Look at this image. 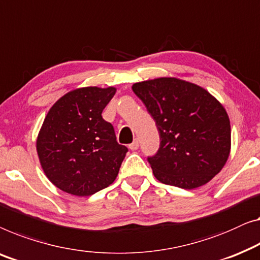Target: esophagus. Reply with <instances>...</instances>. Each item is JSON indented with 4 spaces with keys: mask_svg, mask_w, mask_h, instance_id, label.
Returning a JSON list of instances; mask_svg holds the SVG:
<instances>
[{
    "mask_svg": "<svg viewBox=\"0 0 260 260\" xmlns=\"http://www.w3.org/2000/svg\"><path fill=\"white\" fill-rule=\"evenodd\" d=\"M138 146H139L138 139H135V141H134L133 143H131V144H129V149H130V150H137Z\"/></svg>",
    "mask_w": 260,
    "mask_h": 260,
    "instance_id": "34e87169",
    "label": "esophagus"
}]
</instances>
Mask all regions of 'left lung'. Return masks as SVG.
I'll list each match as a JSON object with an SVG mask.
<instances>
[{
	"label": "left lung",
	"instance_id": "obj_1",
	"mask_svg": "<svg viewBox=\"0 0 260 260\" xmlns=\"http://www.w3.org/2000/svg\"><path fill=\"white\" fill-rule=\"evenodd\" d=\"M155 119L159 149L148 157L160 183L191 190L210 182L226 163L231 148L229 116L205 89L161 77L133 85Z\"/></svg>",
	"mask_w": 260,
	"mask_h": 260
}]
</instances>
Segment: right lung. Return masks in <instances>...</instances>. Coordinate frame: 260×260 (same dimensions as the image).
Returning a JSON list of instances; mask_svg holds the SVG:
<instances>
[{"mask_svg":"<svg viewBox=\"0 0 260 260\" xmlns=\"http://www.w3.org/2000/svg\"><path fill=\"white\" fill-rule=\"evenodd\" d=\"M116 92L88 86L52 105L37 137V153L49 180L64 192L91 196L114 183L127 148L116 141L102 112Z\"/></svg>","mask_w":260,"mask_h":260,"instance_id":"right-lung-1","label":"right lung"}]
</instances>
